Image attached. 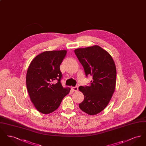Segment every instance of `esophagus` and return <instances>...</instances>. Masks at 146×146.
<instances>
[{"mask_svg": "<svg viewBox=\"0 0 146 146\" xmlns=\"http://www.w3.org/2000/svg\"><path fill=\"white\" fill-rule=\"evenodd\" d=\"M71 90L73 91H76L78 90V86H75V87H71Z\"/></svg>", "mask_w": 146, "mask_h": 146, "instance_id": "34e87169", "label": "esophagus"}]
</instances>
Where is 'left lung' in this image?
I'll use <instances>...</instances> for the list:
<instances>
[{
    "label": "left lung",
    "instance_id": "8db88e82",
    "mask_svg": "<svg viewBox=\"0 0 146 146\" xmlns=\"http://www.w3.org/2000/svg\"><path fill=\"white\" fill-rule=\"evenodd\" d=\"M74 52L83 67L86 76H92L89 86L79 88L84 95L79 108L89 115L97 114L109 104L115 90V63L110 54L98 45L76 49Z\"/></svg>",
    "mask_w": 146,
    "mask_h": 146
}]
</instances>
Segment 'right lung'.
I'll list each match as a JSON object with an SVG mask.
<instances>
[{
	"label": "right lung",
	"mask_w": 146,
	"mask_h": 146,
	"mask_svg": "<svg viewBox=\"0 0 146 146\" xmlns=\"http://www.w3.org/2000/svg\"><path fill=\"white\" fill-rule=\"evenodd\" d=\"M66 50L48 51L36 56L28 67L26 85L30 99L35 108L43 114L56 110L70 88H64L60 65Z\"/></svg>",
	"instance_id": "right-lung-1"
}]
</instances>
